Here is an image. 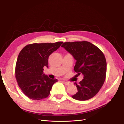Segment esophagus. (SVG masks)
I'll return each mask as SVG.
<instances>
[{
	"instance_id": "obj_1",
	"label": "esophagus",
	"mask_w": 124,
	"mask_h": 124,
	"mask_svg": "<svg viewBox=\"0 0 124 124\" xmlns=\"http://www.w3.org/2000/svg\"><path fill=\"white\" fill-rule=\"evenodd\" d=\"M62 82L65 85H68V86H69V85H71V83H69V82H67V81H64V80H62Z\"/></svg>"
}]
</instances>
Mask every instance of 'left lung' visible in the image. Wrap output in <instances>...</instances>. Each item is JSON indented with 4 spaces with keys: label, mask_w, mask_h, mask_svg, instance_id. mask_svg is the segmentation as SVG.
Listing matches in <instances>:
<instances>
[{
    "label": "left lung",
    "mask_w": 124,
    "mask_h": 124,
    "mask_svg": "<svg viewBox=\"0 0 124 124\" xmlns=\"http://www.w3.org/2000/svg\"><path fill=\"white\" fill-rule=\"evenodd\" d=\"M61 47L76 60L74 67L77 76L82 74L84 79L75 85L78 92L72 97L79 101H86L98 93L104 84L107 72L104 55L98 47L88 41L66 42Z\"/></svg>",
    "instance_id": "8db88e82"
}]
</instances>
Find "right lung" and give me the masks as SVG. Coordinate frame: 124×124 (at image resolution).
I'll return each mask as SVG.
<instances>
[{"instance_id": "right-lung-1", "label": "right lung", "mask_w": 124, "mask_h": 124, "mask_svg": "<svg viewBox=\"0 0 124 124\" xmlns=\"http://www.w3.org/2000/svg\"><path fill=\"white\" fill-rule=\"evenodd\" d=\"M62 41L55 43L32 44L21 52L15 67V77L23 93L30 99L40 100L47 97L56 79H52L43 72L48 68V57L59 48Z\"/></svg>"}]
</instances>
